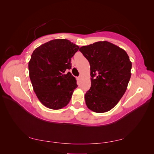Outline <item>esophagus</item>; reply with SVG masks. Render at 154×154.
Listing matches in <instances>:
<instances>
[{
    "instance_id": "1",
    "label": "esophagus",
    "mask_w": 154,
    "mask_h": 154,
    "mask_svg": "<svg viewBox=\"0 0 154 154\" xmlns=\"http://www.w3.org/2000/svg\"><path fill=\"white\" fill-rule=\"evenodd\" d=\"M81 78H82L81 76H78V77H77L76 79H77L78 81H80V80H81Z\"/></svg>"
}]
</instances>
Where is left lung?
<instances>
[{"label": "left lung", "mask_w": 154, "mask_h": 154, "mask_svg": "<svg viewBox=\"0 0 154 154\" xmlns=\"http://www.w3.org/2000/svg\"><path fill=\"white\" fill-rule=\"evenodd\" d=\"M91 67V87L85 94L87 107L97 113L117 105L127 90L132 62L126 51L107 41L97 42L79 49Z\"/></svg>", "instance_id": "left-lung-1"}]
</instances>
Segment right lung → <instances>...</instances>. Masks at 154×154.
<instances>
[{"mask_svg":"<svg viewBox=\"0 0 154 154\" xmlns=\"http://www.w3.org/2000/svg\"><path fill=\"white\" fill-rule=\"evenodd\" d=\"M79 46L67 39H54L36 48L28 67L33 90L45 106L58 110L67 105L76 80L66 70L71 69V58Z\"/></svg>","mask_w":154,"mask_h":154,"instance_id":"right-lung-1","label":"right lung"}]
</instances>
